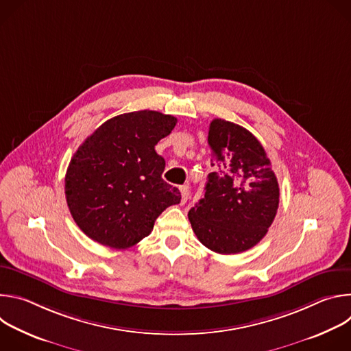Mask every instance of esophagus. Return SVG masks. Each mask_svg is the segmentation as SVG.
Here are the masks:
<instances>
[{
    "instance_id": "obj_1",
    "label": "esophagus",
    "mask_w": 351,
    "mask_h": 351,
    "mask_svg": "<svg viewBox=\"0 0 351 351\" xmlns=\"http://www.w3.org/2000/svg\"><path fill=\"white\" fill-rule=\"evenodd\" d=\"M180 194H182L180 204H186V203H187V199H189V197H190L189 187H187V186H182V187H180Z\"/></svg>"
}]
</instances>
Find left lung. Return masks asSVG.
I'll return each instance as SVG.
<instances>
[{
  "label": "left lung",
  "mask_w": 351,
  "mask_h": 351,
  "mask_svg": "<svg viewBox=\"0 0 351 351\" xmlns=\"http://www.w3.org/2000/svg\"><path fill=\"white\" fill-rule=\"evenodd\" d=\"M208 144L211 167L204 198L189 221L207 248L237 254L267 234L279 207V184L263 144L240 125L214 119Z\"/></svg>",
  "instance_id": "left-lung-1"
}]
</instances>
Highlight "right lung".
Segmentation results:
<instances>
[{
	"label": "right lung",
	"mask_w": 351,
	"mask_h": 351,
	"mask_svg": "<svg viewBox=\"0 0 351 351\" xmlns=\"http://www.w3.org/2000/svg\"><path fill=\"white\" fill-rule=\"evenodd\" d=\"M176 122L148 110L122 114L83 141L66 171L65 195L84 234L128 248L152 233L164 210L180 203V191L162 179L165 160L156 152Z\"/></svg>",
	"instance_id": "right-lung-1"
}]
</instances>
